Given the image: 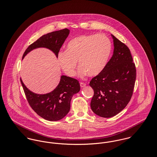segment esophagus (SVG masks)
I'll use <instances>...</instances> for the list:
<instances>
[{"mask_svg":"<svg viewBox=\"0 0 157 157\" xmlns=\"http://www.w3.org/2000/svg\"><path fill=\"white\" fill-rule=\"evenodd\" d=\"M80 86L81 87H85L86 86V84L84 83V82H80Z\"/></svg>","mask_w":157,"mask_h":157,"instance_id":"1","label":"esophagus"}]
</instances>
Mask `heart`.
<instances>
[{
    "label": "heart",
    "mask_w": 157,
    "mask_h": 157,
    "mask_svg": "<svg viewBox=\"0 0 157 157\" xmlns=\"http://www.w3.org/2000/svg\"><path fill=\"white\" fill-rule=\"evenodd\" d=\"M111 49L110 40L104 34L81 35L68 42L65 51L59 53L58 61L68 76L75 75L77 61L81 66L79 75L95 76L105 67Z\"/></svg>",
    "instance_id": "heart-1"
}]
</instances>
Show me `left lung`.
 <instances>
[{
  "label": "left lung",
  "mask_w": 157,
  "mask_h": 157,
  "mask_svg": "<svg viewBox=\"0 0 157 157\" xmlns=\"http://www.w3.org/2000/svg\"><path fill=\"white\" fill-rule=\"evenodd\" d=\"M112 36L113 55L104 70L89 84L94 90L91 109L103 118L114 117L125 108L132 96L136 77L129 48L113 35Z\"/></svg>",
  "instance_id": "obj_1"
}]
</instances>
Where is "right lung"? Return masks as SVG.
<instances>
[{
  "label": "right lung",
  "mask_w": 157,
  "mask_h": 157,
  "mask_svg": "<svg viewBox=\"0 0 157 157\" xmlns=\"http://www.w3.org/2000/svg\"><path fill=\"white\" fill-rule=\"evenodd\" d=\"M69 33L68 29H64L43 35L28 47L22 58L31 50L39 47H45L52 50L58 57ZM21 82L32 109L40 117L50 121L60 120L66 116L70 109L72 96L80 90V84L77 79L63 75L61 76L57 87L47 94H34L25 87L21 79Z\"/></svg>",
  "instance_id": "add662e5"
}]
</instances>
